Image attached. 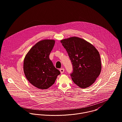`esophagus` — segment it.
Here are the masks:
<instances>
[{
    "label": "esophagus",
    "mask_w": 122,
    "mask_h": 122,
    "mask_svg": "<svg viewBox=\"0 0 122 122\" xmlns=\"http://www.w3.org/2000/svg\"><path fill=\"white\" fill-rule=\"evenodd\" d=\"M60 72H61V74H62L64 72V69H63V68H62V69H61L60 70Z\"/></svg>",
    "instance_id": "esophagus-1"
}]
</instances>
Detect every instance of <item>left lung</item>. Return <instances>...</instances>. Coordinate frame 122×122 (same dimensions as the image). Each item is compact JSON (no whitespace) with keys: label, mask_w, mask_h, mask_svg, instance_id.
Listing matches in <instances>:
<instances>
[{"label":"left lung","mask_w":122,"mask_h":122,"mask_svg":"<svg viewBox=\"0 0 122 122\" xmlns=\"http://www.w3.org/2000/svg\"><path fill=\"white\" fill-rule=\"evenodd\" d=\"M61 42L71 60L73 72L71 74L75 84L82 88L92 85L101 71L100 54L92 44L81 38L71 37Z\"/></svg>","instance_id":"obj_1"}]
</instances>
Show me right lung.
Masks as SVG:
<instances>
[{"label": "right lung", "mask_w": 122, "mask_h": 122, "mask_svg": "<svg viewBox=\"0 0 122 122\" xmlns=\"http://www.w3.org/2000/svg\"><path fill=\"white\" fill-rule=\"evenodd\" d=\"M54 44V40L39 41L31 48L24 59L23 68L26 78L40 89L51 86L60 74L49 58Z\"/></svg>", "instance_id": "1"}]
</instances>
